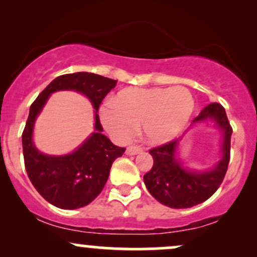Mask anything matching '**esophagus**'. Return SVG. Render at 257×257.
<instances>
[{"label":"esophagus","mask_w":257,"mask_h":257,"mask_svg":"<svg viewBox=\"0 0 257 257\" xmlns=\"http://www.w3.org/2000/svg\"><path fill=\"white\" fill-rule=\"evenodd\" d=\"M143 152V149H140L139 146H129L126 147L125 150V155L128 156H134V155H138V153Z\"/></svg>","instance_id":"34e87169"}]
</instances>
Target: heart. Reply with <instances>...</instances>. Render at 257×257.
Wrapping results in <instances>:
<instances>
[{
    "instance_id": "obj_1",
    "label": "heart",
    "mask_w": 257,
    "mask_h": 257,
    "mask_svg": "<svg viewBox=\"0 0 257 257\" xmlns=\"http://www.w3.org/2000/svg\"><path fill=\"white\" fill-rule=\"evenodd\" d=\"M194 99L187 88H126L113 102L100 110L106 131L117 140L126 141L141 126V135L149 144L163 145L178 138L190 122Z\"/></svg>"
}]
</instances>
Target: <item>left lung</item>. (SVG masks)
<instances>
[{
  "instance_id": "left-lung-1",
  "label": "left lung",
  "mask_w": 257,
  "mask_h": 257,
  "mask_svg": "<svg viewBox=\"0 0 257 257\" xmlns=\"http://www.w3.org/2000/svg\"><path fill=\"white\" fill-rule=\"evenodd\" d=\"M208 122L213 123L222 135L220 159L209 169H194L182 163L180 150L184 137L150 151L153 167L144 175V182L153 198L162 204L174 209L191 208L210 198L220 187L228 167L232 128L225 108L214 102L203 108L188 131Z\"/></svg>"
}]
</instances>
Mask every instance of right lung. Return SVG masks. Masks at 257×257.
Returning a JSON list of instances; mask_svg holds the SVG:
<instances>
[{
  "instance_id": "add662e5",
  "label": "right lung",
  "mask_w": 257,
  "mask_h": 257,
  "mask_svg": "<svg viewBox=\"0 0 257 257\" xmlns=\"http://www.w3.org/2000/svg\"><path fill=\"white\" fill-rule=\"evenodd\" d=\"M117 81L91 72L59 76L46 87L31 105L23 132V153L29 179L37 192L60 209H78L93 202L108 179L112 163L125 151L102 134L98 110ZM71 90L84 95L94 108V132L78 148L66 155H47L34 145L37 117L55 91Z\"/></svg>"
}]
</instances>
